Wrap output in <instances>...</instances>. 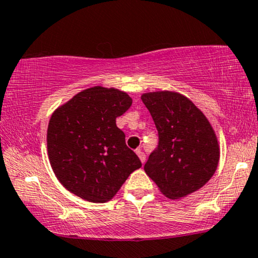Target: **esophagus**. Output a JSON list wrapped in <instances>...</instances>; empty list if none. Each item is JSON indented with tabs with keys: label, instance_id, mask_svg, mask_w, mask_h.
<instances>
[{
	"label": "esophagus",
	"instance_id": "34e87169",
	"mask_svg": "<svg viewBox=\"0 0 258 258\" xmlns=\"http://www.w3.org/2000/svg\"><path fill=\"white\" fill-rule=\"evenodd\" d=\"M136 154H138L139 158H140V160H141V163H142V164H144L145 160H146V156H145V153L142 152L141 150H136Z\"/></svg>",
	"mask_w": 258,
	"mask_h": 258
}]
</instances>
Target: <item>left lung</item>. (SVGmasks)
Listing matches in <instances>:
<instances>
[{
  "label": "left lung",
  "mask_w": 258,
  "mask_h": 258,
  "mask_svg": "<svg viewBox=\"0 0 258 258\" xmlns=\"http://www.w3.org/2000/svg\"><path fill=\"white\" fill-rule=\"evenodd\" d=\"M159 135L158 150L145 164L146 174L169 199L201 189L213 177L220 160L216 133L188 98L171 90L144 93Z\"/></svg>",
  "instance_id": "obj_1"
}]
</instances>
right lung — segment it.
<instances>
[{
  "mask_svg": "<svg viewBox=\"0 0 258 258\" xmlns=\"http://www.w3.org/2000/svg\"><path fill=\"white\" fill-rule=\"evenodd\" d=\"M132 104L128 93L96 86L76 94L51 113L48 158L59 182L72 195L106 203L141 168L116 124Z\"/></svg>",
  "mask_w": 258,
  "mask_h": 258,
  "instance_id": "obj_1",
  "label": "right lung"
}]
</instances>
